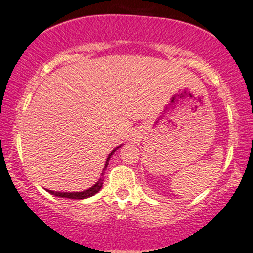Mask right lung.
I'll return each instance as SVG.
<instances>
[{"label": "right lung", "mask_w": 253, "mask_h": 253, "mask_svg": "<svg viewBox=\"0 0 253 253\" xmlns=\"http://www.w3.org/2000/svg\"><path fill=\"white\" fill-rule=\"evenodd\" d=\"M121 146H123V144L119 145V146H117L114 150H112L111 154H109L108 157H107L106 164H104V169H103V172H102V177L96 182V183L93 184V186L91 187V188L86 189V191H82V192H54V191H49V189H47V192H49V193H51L52 196L60 197V198H69V199H86V198H89V197L94 196V194L98 193V192L101 191L102 186H103V174H104V171H106L107 166H108V162H109V160H111L112 155H113L114 152H116Z\"/></svg>", "instance_id": "obj_1"}]
</instances>
